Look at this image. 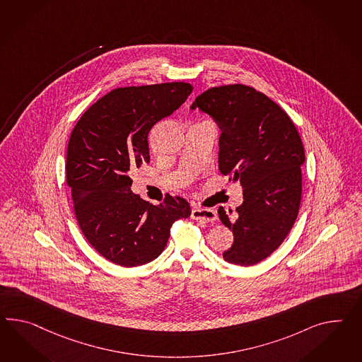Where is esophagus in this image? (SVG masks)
I'll return each instance as SVG.
<instances>
[{"label":"esophagus","mask_w":362,"mask_h":362,"mask_svg":"<svg viewBox=\"0 0 362 362\" xmlns=\"http://www.w3.org/2000/svg\"><path fill=\"white\" fill-rule=\"evenodd\" d=\"M192 219L204 221V222H214L216 219V213L211 209H193Z\"/></svg>","instance_id":"esophagus-1"}]
</instances>
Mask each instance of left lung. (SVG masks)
Masks as SVG:
<instances>
[{
  "label": "left lung",
  "instance_id": "obj_1",
  "mask_svg": "<svg viewBox=\"0 0 362 362\" xmlns=\"http://www.w3.org/2000/svg\"><path fill=\"white\" fill-rule=\"evenodd\" d=\"M190 109L210 115L218 124L219 170L232 175L244 189L238 219L231 221L223 207L218 210L233 233L223 259L255 265L279 248L297 219L305 163L300 136L277 103L240 83L206 90Z\"/></svg>",
  "mask_w": 362,
  "mask_h": 362
}]
</instances>
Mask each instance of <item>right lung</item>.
<instances>
[{
	"label": "right lung",
	"mask_w": 362,
	"mask_h": 362,
	"mask_svg": "<svg viewBox=\"0 0 362 362\" xmlns=\"http://www.w3.org/2000/svg\"><path fill=\"white\" fill-rule=\"evenodd\" d=\"M193 88L168 83L119 88L92 105L66 149V184L86 240L117 265L139 267L165 250L172 223L189 218L184 198L151 204L132 193L129 173L149 163L148 132L173 114Z\"/></svg>",
	"instance_id": "right-lung-1"
}]
</instances>
